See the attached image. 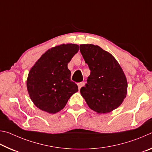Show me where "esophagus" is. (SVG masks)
Instances as JSON below:
<instances>
[{
	"mask_svg": "<svg viewBox=\"0 0 152 152\" xmlns=\"http://www.w3.org/2000/svg\"><path fill=\"white\" fill-rule=\"evenodd\" d=\"M78 89L80 90V89L82 86H84V82H80V83L78 84Z\"/></svg>",
	"mask_w": 152,
	"mask_h": 152,
	"instance_id": "obj_1",
	"label": "esophagus"
}]
</instances>
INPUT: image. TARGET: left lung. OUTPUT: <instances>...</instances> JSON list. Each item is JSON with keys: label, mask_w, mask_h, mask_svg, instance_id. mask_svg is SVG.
Wrapping results in <instances>:
<instances>
[{"label": "left lung", "mask_w": 152, "mask_h": 152, "mask_svg": "<svg viewBox=\"0 0 152 152\" xmlns=\"http://www.w3.org/2000/svg\"><path fill=\"white\" fill-rule=\"evenodd\" d=\"M80 51L91 74L82 96L98 114L108 113L119 107L127 93V81L121 67L108 51L93 44H82Z\"/></svg>", "instance_id": "1"}]
</instances>
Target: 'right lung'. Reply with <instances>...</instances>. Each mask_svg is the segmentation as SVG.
Masks as SVG:
<instances>
[{"instance_id": "right-lung-1", "label": "right lung", "mask_w": 152, "mask_h": 152, "mask_svg": "<svg viewBox=\"0 0 152 152\" xmlns=\"http://www.w3.org/2000/svg\"><path fill=\"white\" fill-rule=\"evenodd\" d=\"M79 46L61 44L46 51L29 70L27 88L36 107L50 114L65 107L72 95L78 91L70 80L68 64L78 52Z\"/></svg>"}]
</instances>
